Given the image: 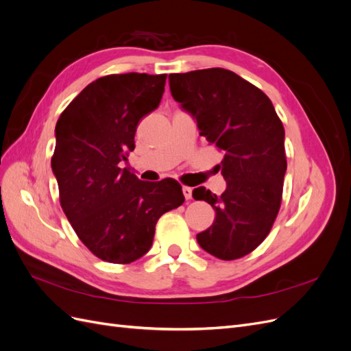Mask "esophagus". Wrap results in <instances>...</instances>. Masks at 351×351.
Wrapping results in <instances>:
<instances>
[{
	"instance_id": "1",
	"label": "esophagus",
	"mask_w": 351,
	"mask_h": 351,
	"mask_svg": "<svg viewBox=\"0 0 351 351\" xmlns=\"http://www.w3.org/2000/svg\"><path fill=\"white\" fill-rule=\"evenodd\" d=\"M183 195H184V197H186L187 200L192 199V187L184 186V187H183Z\"/></svg>"
}]
</instances>
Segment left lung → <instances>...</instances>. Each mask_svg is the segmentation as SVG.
<instances>
[{"instance_id": "8db88e82", "label": "left lung", "mask_w": 351, "mask_h": 351, "mask_svg": "<svg viewBox=\"0 0 351 351\" xmlns=\"http://www.w3.org/2000/svg\"><path fill=\"white\" fill-rule=\"evenodd\" d=\"M169 89L206 143L224 154L226 192L193 190L195 199L215 209L214 224L199 232L197 243L218 259H240L267 239L280 212L287 169L282 121L267 95L226 69L169 74Z\"/></svg>"}]
</instances>
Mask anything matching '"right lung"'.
Returning a JSON list of instances; mask_svg holds the SVG:
<instances>
[{
  "mask_svg": "<svg viewBox=\"0 0 351 351\" xmlns=\"http://www.w3.org/2000/svg\"><path fill=\"white\" fill-rule=\"evenodd\" d=\"M167 74H110L89 83L56 125L51 167L60 204L80 241L111 263L134 262L151 249L155 226L183 205L174 178L143 182L120 168L134 149L137 124L161 102Z\"/></svg>",
  "mask_w": 351,
  "mask_h": 351,
  "instance_id": "add662e5",
  "label": "right lung"
}]
</instances>
